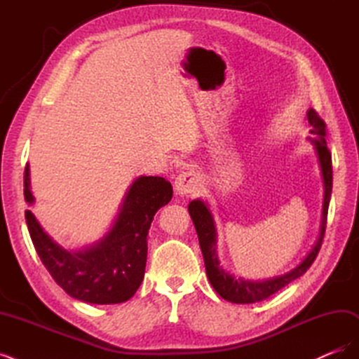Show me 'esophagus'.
<instances>
[{"label":"esophagus","instance_id":"esophagus-1","mask_svg":"<svg viewBox=\"0 0 359 359\" xmlns=\"http://www.w3.org/2000/svg\"><path fill=\"white\" fill-rule=\"evenodd\" d=\"M201 175L194 170L181 172L175 178V191L180 196H190V194H196L201 189Z\"/></svg>","mask_w":359,"mask_h":359}]
</instances>
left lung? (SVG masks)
Returning a JSON list of instances; mask_svg holds the SVG:
<instances>
[{"mask_svg": "<svg viewBox=\"0 0 359 359\" xmlns=\"http://www.w3.org/2000/svg\"><path fill=\"white\" fill-rule=\"evenodd\" d=\"M307 121L311 126V136L307 137V140L314 147V153L318 156L319 168L322 173L323 205L318 240L307 253V256L304 257L295 268L281 276L269 277L265 280H248L231 274L229 271L224 269L219 259V253H217V227L208 202H205L202 199H194L189 203V212L199 238L206 277H208L214 290L226 301L233 304H253L269 298L271 295H274L276 292L283 289L285 286L292 283L293 280H297L306 273L319 253L325 235V227H327L328 206L332 191V163L331 153L327 147V140H325V136H327L325 128H327V126H325L319 115L313 109L307 111Z\"/></svg>", "mask_w": 359, "mask_h": 359, "instance_id": "8db88e82", "label": "left lung"}]
</instances>
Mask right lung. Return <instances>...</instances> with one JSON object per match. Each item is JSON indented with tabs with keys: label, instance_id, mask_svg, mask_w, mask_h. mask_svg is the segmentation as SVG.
I'll list each match as a JSON object with an SVG mask.
<instances>
[{
	"label": "right lung",
	"instance_id": "1",
	"mask_svg": "<svg viewBox=\"0 0 359 359\" xmlns=\"http://www.w3.org/2000/svg\"><path fill=\"white\" fill-rule=\"evenodd\" d=\"M170 182L161 177H137L128 187L115 220L100 240L79 250L64 248L25 211L32 244L52 278L74 299L118 304L132 298L145 274L148 231L156 212L172 199ZM24 196L34 203L29 165L24 173Z\"/></svg>",
	"mask_w": 359,
	"mask_h": 359
}]
</instances>
